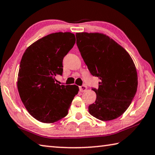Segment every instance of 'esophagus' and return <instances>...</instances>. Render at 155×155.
<instances>
[{
	"mask_svg": "<svg viewBox=\"0 0 155 155\" xmlns=\"http://www.w3.org/2000/svg\"><path fill=\"white\" fill-rule=\"evenodd\" d=\"M79 90H80L81 92H83V91H85L86 90H87V86H86L85 85H81L79 87Z\"/></svg>",
	"mask_w": 155,
	"mask_h": 155,
	"instance_id": "34e87169",
	"label": "esophagus"
}]
</instances>
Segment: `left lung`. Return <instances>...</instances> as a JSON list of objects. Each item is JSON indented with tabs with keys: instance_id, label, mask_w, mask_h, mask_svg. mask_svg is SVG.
I'll list each match as a JSON object with an SVG mask.
<instances>
[{
	"instance_id": "1",
	"label": "left lung",
	"mask_w": 155,
	"mask_h": 155,
	"mask_svg": "<svg viewBox=\"0 0 155 155\" xmlns=\"http://www.w3.org/2000/svg\"><path fill=\"white\" fill-rule=\"evenodd\" d=\"M77 45L91 74L98 77L95 103L89 113L102 121L120 117L137 89V73L127 51L109 36L98 33H76Z\"/></svg>"
}]
</instances>
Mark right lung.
Segmentation results:
<instances>
[{"label":"right lung","mask_w":155,"mask_h":155,"mask_svg":"<svg viewBox=\"0 0 155 155\" xmlns=\"http://www.w3.org/2000/svg\"><path fill=\"white\" fill-rule=\"evenodd\" d=\"M75 41L71 33H52L31 44L23 54L18 92L28 112L38 121L53 123L66 116L78 94L77 85L55 83L56 76L63 74V59Z\"/></svg>","instance_id":"right-lung-1"}]
</instances>
